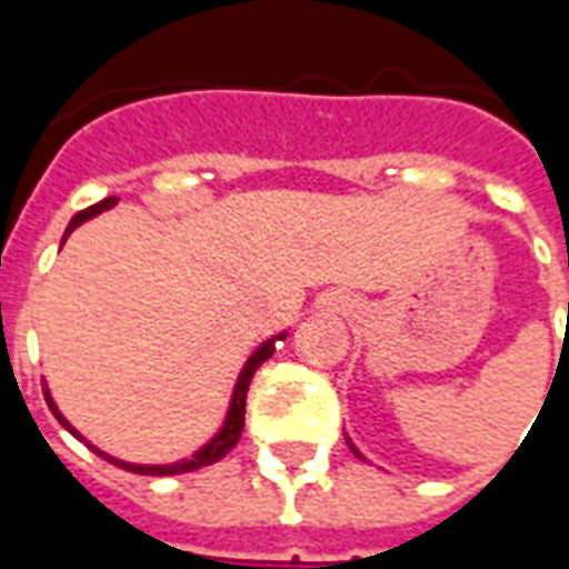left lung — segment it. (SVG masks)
Masks as SVG:
<instances>
[{"label": "left lung", "instance_id": "8db88e82", "mask_svg": "<svg viewBox=\"0 0 569 569\" xmlns=\"http://www.w3.org/2000/svg\"><path fill=\"white\" fill-rule=\"evenodd\" d=\"M347 445H350V441H347ZM350 451H353V453H359V451H357V448H353V445H350Z\"/></svg>", "mask_w": 569, "mask_h": 569}]
</instances>
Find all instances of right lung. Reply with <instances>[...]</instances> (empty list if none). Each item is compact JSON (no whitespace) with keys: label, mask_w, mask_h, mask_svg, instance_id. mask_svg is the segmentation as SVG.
I'll list each match as a JSON object with an SVG mask.
<instances>
[{"label":"right lung","mask_w":569,"mask_h":569,"mask_svg":"<svg viewBox=\"0 0 569 569\" xmlns=\"http://www.w3.org/2000/svg\"><path fill=\"white\" fill-rule=\"evenodd\" d=\"M116 203H118V198H106V200H100V203L88 207V210L76 212V216H72V222H69V228H67V237H69V231H72V228H79L81 222H88V219H91V216H97V212L112 210ZM67 237H63V240H67ZM283 338H286V332L273 335L271 341H264V345H261L259 350H256V353L247 359V366H243V371H240V378H237V383H234V396H231V406H228V418H224L222 429H219V432H216V436H212V439L207 441V445H203L200 451L191 453L188 460H179V463H167V466H140V463H124V460H116V457H109L106 451H97L93 445H91V448L100 453L103 460L121 466V469H128V472H137V476H179V472H194V469H203V466H212L216 460H222L224 453L231 451L237 441H240V432H243V411H247L249 381H252V375L259 371L261 362H264V359H271V353L277 350V341H283ZM44 402L51 406L54 418L60 420V423H63V427H67L69 432L76 436V439H81L79 432L72 429V423H69V420L63 418L60 411H57L54 399H51V393H48V387H44ZM81 441H84V439H81Z\"/></svg>","instance_id":"right-lung-1"}]
</instances>
